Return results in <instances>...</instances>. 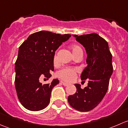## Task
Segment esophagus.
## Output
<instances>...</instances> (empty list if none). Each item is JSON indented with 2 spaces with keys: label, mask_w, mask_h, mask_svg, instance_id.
Returning <instances> with one entry per match:
<instances>
[{
  "label": "esophagus",
  "mask_w": 128,
  "mask_h": 128,
  "mask_svg": "<svg viewBox=\"0 0 128 128\" xmlns=\"http://www.w3.org/2000/svg\"><path fill=\"white\" fill-rule=\"evenodd\" d=\"M60 82H61L63 86H69V84H68L66 83V82H63V81H60Z\"/></svg>",
  "instance_id": "1"
}]
</instances>
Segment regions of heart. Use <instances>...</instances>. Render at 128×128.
<instances>
[{"label": "heart", "mask_w": 128, "mask_h": 128, "mask_svg": "<svg viewBox=\"0 0 128 128\" xmlns=\"http://www.w3.org/2000/svg\"><path fill=\"white\" fill-rule=\"evenodd\" d=\"M71 50L74 56L80 51H82L81 48L77 45H72L71 46ZM57 60H58L57 55L55 54L53 59L54 62L56 63ZM77 72H78V69L77 68L66 67V68H62V69H60L59 71H58L56 76L63 80H65L66 82H72L76 78Z\"/></svg>", "instance_id": "heart-1"}]
</instances>
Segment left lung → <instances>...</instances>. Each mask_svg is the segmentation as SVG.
<instances>
[{
    "mask_svg": "<svg viewBox=\"0 0 128 128\" xmlns=\"http://www.w3.org/2000/svg\"><path fill=\"white\" fill-rule=\"evenodd\" d=\"M73 36L86 50L87 66L80 77L84 82L88 79V83L84 89L75 84L77 91L68 96V102L76 110L88 112L101 102L108 90L113 73L112 54L107 41L96 33Z\"/></svg>",
    "mask_w": 128,
    "mask_h": 128,
    "instance_id": "obj_1",
    "label": "left lung"
}]
</instances>
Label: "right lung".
Segmentation results:
<instances>
[{
	"mask_svg": "<svg viewBox=\"0 0 128 128\" xmlns=\"http://www.w3.org/2000/svg\"><path fill=\"white\" fill-rule=\"evenodd\" d=\"M70 36L40 31L30 35L19 47L15 85L18 98L26 109L40 111L50 104L52 89L59 83V80L42 85L39 79L43 76L50 78V72L54 70L55 51Z\"/></svg>",
	"mask_w": 128,
	"mask_h": 128,
	"instance_id": "obj_1",
	"label": "right lung"
}]
</instances>
